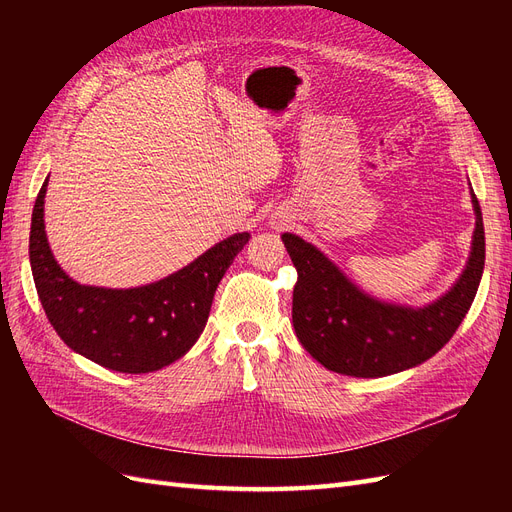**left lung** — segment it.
Segmentation results:
<instances>
[{"label": "left lung", "mask_w": 512, "mask_h": 512, "mask_svg": "<svg viewBox=\"0 0 512 512\" xmlns=\"http://www.w3.org/2000/svg\"><path fill=\"white\" fill-rule=\"evenodd\" d=\"M476 228L468 265L444 297L425 307L384 303L356 288L312 243L284 232L297 267L292 324L301 346L335 374L382 378L431 359L455 335L485 267V228L472 194Z\"/></svg>", "instance_id": "1"}]
</instances>
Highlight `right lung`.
Wrapping results in <instances>:
<instances>
[{
	"label": "right lung",
	"instance_id": "right-lung-1",
	"mask_svg": "<svg viewBox=\"0 0 512 512\" xmlns=\"http://www.w3.org/2000/svg\"><path fill=\"white\" fill-rule=\"evenodd\" d=\"M46 185L49 179L32 213L29 262L44 314L57 335L85 359L121 374H149L181 359L203 333L215 288L250 241V232L220 241L160 282L126 290L81 286L57 265L46 241Z\"/></svg>",
	"mask_w": 512,
	"mask_h": 512
}]
</instances>
